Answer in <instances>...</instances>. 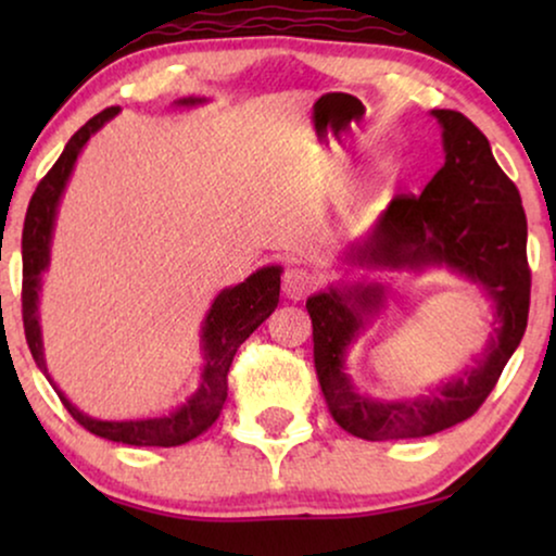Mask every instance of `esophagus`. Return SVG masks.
Here are the masks:
<instances>
[{
	"mask_svg": "<svg viewBox=\"0 0 556 556\" xmlns=\"http://www.w3.org/2000/svg\"><path fill=\"white\" fill-rule=\"evenodd\" d=\"M316 288V276L306 268H288L283 273V293L291 301H301Z\"/></svg>",
	"mask_w": 556,
	"mask_h": 556,
	"instance_id": "esophagus-1",
	"label": "esophagus"
}]
</instances>
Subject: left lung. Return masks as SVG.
Wrapping results in <instances>:
<instances>
[{"label":"left lung","instance_id":"8db88e82","mask_svg":"<svg viewBox=\"0 0 556 556\" xmlns=\"http://www.w3.org/2000/svg\"><path fill=\"white\" fill-rule=\"evenodd\" d=\"M443 126L445 164L422 194H397L346 261L367 268L420 270L445 265L485 291L496 329L476 367L415 400L382 402L354 390L344 371L352 341L384 303L382 283L331 286L306 301L314 324V367L329 413L364 440L425 438L478 413L527 331L531 270L519 189L491 143L458 111H432Z\"/></svg>","mask_w":556,"mask_h":556}]
</instances>
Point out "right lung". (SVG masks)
I'll return each instance as SVG.
<instances>
[{
    "instance_id": "add662e5",
    "label": "right lung",
    "mask_w": 556,
    "mask_h": 556,
    "mask_svg": "<svg viewBox=\"0 0 556 556\" xmlns=\"http://www.w3.org/2000/svg\"><path fill=\"white\" fill-rule=\"evenodd\" d=\"M177 103L194 105L202 103V98H181ZM116 113L118 105H111V109L101 111L73 134V139L65 143L63 154H60L58 162L52 164V169L40 179V185H37L25 215V230H22V321H25V337L29 352H33V359L52 387H55V382H52L48 364H45L40 314H37L42 273L50 265L52 227H55L58 204L65 192L67 179H71L75 159H78L90 136L105 121L116 116ZM280 273L283 270L278 265H268V268L255 270L253 276L245 278V283L225 288L217 295L202 326L204 369L200 377V387L174 413L162 417H143V420H96V417L80 413L55 387L60 402L73 415L75 422H80L83 428L98 438L113 440V443L174 447L202 435L204 430L212 428V422L217 420L219 413H223V405L227 400V371H230L235 352H238L242 341L278 306Z\"/></svg>"
}]
</instances>
